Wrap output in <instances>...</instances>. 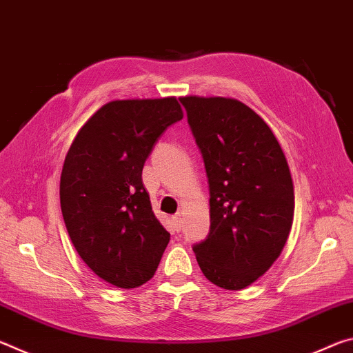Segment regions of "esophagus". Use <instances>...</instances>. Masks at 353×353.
<instances>
[{"mask_svg":"<svg viewBox=\"0 0 353 353\" xmlns=\"http://www.w3.org/2000/svg\"><path fill=\"white\" fill-rule=\"evenodd\" d=\"M172 225H174V230L176 232H179L181 230V223H182V216H181V213H177V214H174V216H172Z\"/></svg>","mask_w":353,"mask_h":353,"instance_id":"1","label":"esophagus"}]
</instances>
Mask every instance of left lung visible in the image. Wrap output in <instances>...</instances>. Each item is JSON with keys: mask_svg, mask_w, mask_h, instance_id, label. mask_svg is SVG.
I'll list each match as a JSON object with an SVG mask.
<instances>
[{"mask_svg": "<svg viewBox=\"0 0 353 353\" xmlns=\"http://www.w3.org/2000/svg\"><path fill=\"white\" fill-rule=\"evenodd\" d=\"M181 103L210 190V232L193 246L196 260L212 283L243 290L270 270L290 235L288 162L270 126L240 101L185 97Z\"/></svg>", "mask_w": 353, "mask_h": 353, "instance_id": "1", "label": "left lung"}]
</instances>
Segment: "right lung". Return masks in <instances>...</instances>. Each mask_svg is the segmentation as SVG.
Wrapping results in <instances>:
<instances>
[{
    "label": "right lung",
    "mask_w": 353,
    "mask_h": 353,
    "mask_svg": "<svg viewBox=\"0 0 353 353\" xmlns=\"http://www.w3.org/2000/svg\"><path fill=\"white\" fill-rule=\"evenodd\" d=\"M182 118L176 98L112 101L83 124L65 157L61 208L71 243L118 288L146 283L170 243L141 171L159 137Z\"/></svg>",
    "instance_id": "obj_1"
}]
</instances>
